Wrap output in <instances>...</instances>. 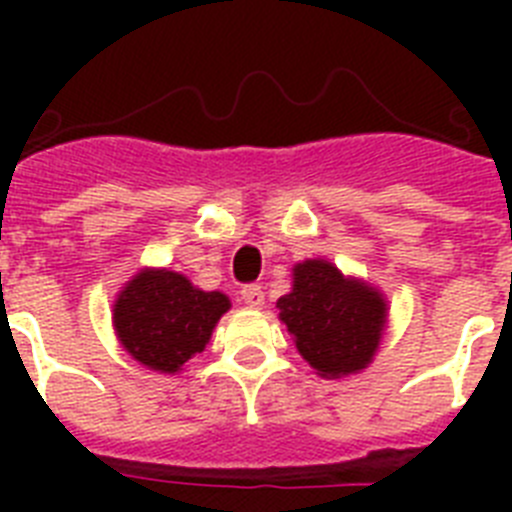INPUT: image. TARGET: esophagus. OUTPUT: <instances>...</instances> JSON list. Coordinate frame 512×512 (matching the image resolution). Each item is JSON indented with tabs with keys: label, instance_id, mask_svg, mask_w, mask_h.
Returning <instances> with one entry per match:
<instances>
[{
	"label": "esophagus",
	"instance_id": "34e87169",
	"mask_svg": "<svg viewBox=\"0 0 512 512\" xmlns=\"http://www.w3.org/2000/svg\"><path fill=\"white\" fill-rule=\"evenodd\" d=\"M241 300L246 302L248 307H261L264 305V289H261L259 284H246V287L241 289Z\"/></svg>",
	"mask_w": 512,
	"mask_h": 512
}]
</instances>
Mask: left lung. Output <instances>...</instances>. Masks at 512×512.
Here are the masks:
<instances>
[{"label": "left lung", "instance_id": "1", "mask_svg": "<svg viewBox=\"0 0 512 512\" xmlns=\"http://www.w3.org/2000/svg\"><path fill=\"white\" fill-rule=\"evenodd\" d=\"M277 307L297 351L323 377L359 372L372 361L387 310L379 292L343 279L328 261L297 264L295 287Z\"/></svg>", "mask_w": 512, "mask_h": 512}]
</instances>
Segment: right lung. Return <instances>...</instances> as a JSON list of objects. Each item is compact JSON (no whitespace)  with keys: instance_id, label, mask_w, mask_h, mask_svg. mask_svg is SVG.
I'll return each instance as SVG.
<instances>
[{"instance_id":"right-lung-1","label":"right lung","mask_w":512,"mask_h":512,"mask_svg":"<svg viewBox=\"0 0 512 512\" xmlns=\"http://www.w3.org/2000/svg\"><path fill=\"white\" fill-rule=\"evenodd\" d=\"M230 300L202 292L176 271H140L115 302L122 346L156 372H179L200 354Z\"/></svg>"}]
</instances>
